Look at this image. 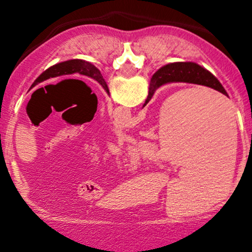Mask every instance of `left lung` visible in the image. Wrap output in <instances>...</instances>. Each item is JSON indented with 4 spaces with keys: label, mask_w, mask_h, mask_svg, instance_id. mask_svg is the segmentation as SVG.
<instances>
[{
    "label": "left lung",
    "mask_w": 252,
    "mask_h": 252,
    "mask_svg": "<svg viewBox=\"0 0 252 252\" xmlns=\"http://www.w3.org/2000/svg\"><path fill=\"white\" fill-rule=\"evenodd\" d=\"M74 73H79V74L81 75H86V77L89 78H93L94 80H96L98 84H101V86L105 89L106 93L110 94L107 84H106L105 79H103L100 70H98L94 64H91V63L83 60H70L52 65V67H50L48 69L45 70L42 74H40V77L32 83V88H34L35 85H37L39 83H42V81L47 80V79L50 78L74 74Z\"/></svg>",
    "instance_id": "1"
}]
</instances>
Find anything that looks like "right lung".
<instances>
[{
    "label": "right lung",
    "instance_id": "add662e5",
    "mask_svg": "<svg viewBox=\"0 0 252 252\" xmlns=\"http://www.w3.org/2000/svg\"><path fill=\"white\" fill-rule=\"evenodd\" d=\"M168 83L197 84V85H204L215 89V90L222 93L223 95L228 96L227 91L224 90L220 80L212 73L205 69L204 67L194 62H175L163 65L152 75L149 86V96H147L144 106L151 100L155 91L159 86Z\"/></svg>",
    "mask_w": 252,
    "mask_h": 252
}]
</instances>
